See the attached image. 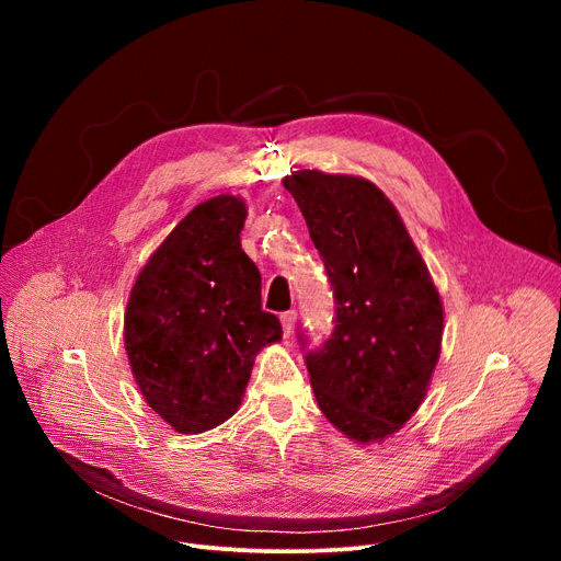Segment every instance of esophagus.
<instances>
[{
	"label": "esophagus",
	"mask_w": 561,
	"mask_h": 561,
	"mask_svg": "<svg viewBox=\"0 0 561 561\" xmlns=\"http://www.w3.org/2000/svg\"><path fill=\"white\" fill-rule=\"evenodd\" d=\"M296 320H298V313L293 311V309L282 313V330H284V336H286V339H290L293 328H296Z\"/></svg>",
	"instance_id": "obj_1"
}]
</instances>
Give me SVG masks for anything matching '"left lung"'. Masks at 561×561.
Segmentation results:
<instances>
[{"instance_id": "1", "label": "left lung", "mask_w": 561, "mask_h": 561, "mask_svg": "<svg viewBox=\"0 0 561 561\" xmlns=\"http://www.w3.org/2000/svg\"><path fill=\"white\" fill-rule=\"evenodd\" d=\"M282 184L334 288L332 336L305 357L318 407L357 444L385 440L427 393L444 336L438 290L393 202L373 182L298 170Z\"/></svg>"}]
</instances>
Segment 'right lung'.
<instances>
[{
	"label": "right lung",
	"mask_w": 561,
	"mask_h": 561,
	"mask_svg": "<svg viewBox=\"0 0 561 561\" xmlns=\"http://www.w3.org/2000/svg\"><path fill=\"white\" fill-rule=\"evenodd\" d=\"M239 195L197 204L147 259L129 293L125 350L136 385L180 434H199L241 407L254 357L282 341L261 309V275L241 248Z\"/></svg>",
	"instance_id": "right-lung-1"
}]
</instances>
